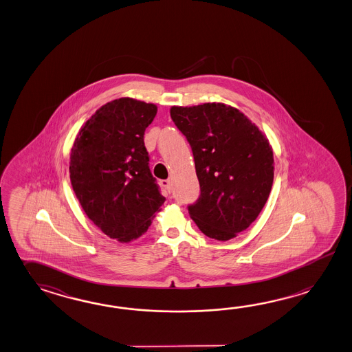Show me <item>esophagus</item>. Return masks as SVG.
<instances>
[{"mask_svg":"<svg viewBox=\"0 0 352 352\" xmlns=\"http://www.w3.org/2000/svg\"><path fill=\"white\" fill-rule=\"evenodd\" d=\"M162 184H163V187H165V189H166L169 193H172V183H170V180H163Z\"/></svg>","mask_w":352,"mask_h":352,"instance_id":"1","label":"esophagus"}]
</instances>
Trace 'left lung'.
<instances>
[{
	"instance_id": "obj_1",
	"label": "left lung",
	"mask_w": 352,
	"mask_h": 352,
	"mask_svg": "<svg viewBox=\"0 0 352 352\" xmlns=\"http://www.w3.org/2000/svg\"><path fill=\"white\" fill-rule=\"evenodd\" d=\"M174 124L187 138L201 195L188 207L206 236L227 241L258 219L274 180L273 148L240 109L221 102L172 106Z\"/></svg>"
}]
</instances>
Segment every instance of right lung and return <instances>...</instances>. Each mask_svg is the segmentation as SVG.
Wrapping results in <instances>:
<instances>
[{
  "mask_svg": "<svg viewBox=\"0 0 352 352\" xmlns=\"http://www.w3.org/2000/svg\"><path fill=\"white\" fill-rule=\"evenodd\" d=\"M157 111V104L131 97L107 102L72 145L69 177L76 197L88 219L118 243L145 234L164 204L144 145Z\"/></svg>",
  "mask_w": 352,
  "mask_h": 352,
  "instance_id": "add662e5",
  "label": "right lung"
}]
</instances>
